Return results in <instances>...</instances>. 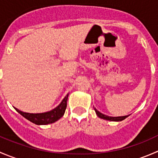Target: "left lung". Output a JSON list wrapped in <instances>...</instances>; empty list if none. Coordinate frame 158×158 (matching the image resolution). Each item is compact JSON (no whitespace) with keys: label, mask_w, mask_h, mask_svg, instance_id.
<instances>
[{"label":"left lung","mask_w":158,"mask_h":158,"mask_svg":"<svg viewBox=\"0 0 158 158\" xmlns=\"http://www.w3.org/2000/svg\"><path fill=\"white\" fill-rule=\"evenodd\" d=\"M94 110L95 111V113H96L97 115L100 118L102 119H106V120L108 121H112V122H121V121L124 120V119L126 118L127 117H128V115H125V116H118V117H111V116H108L106 115V114H102V113L99 112L95 108H94Z\"/></svg>","instance_id":"1"}]
</instances>
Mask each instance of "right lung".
Listing matches in <instances>:
<instances>
[{
	"label": "right lung",
	"instance_id": "1",
	"mask_svg": "<svg viewBox=\"0 0 158 158\" xmlns=\"http://www.w3.org/2000/svg\"><path fill=\"white\" fill-rule=\"evenodd\" d=\"M68 96H69V94L66 95V97L63 98V101L57 107H56L55 109L51 110V111H47V112L33 114V113L23 112V111H20L16 108H14V109H16L17 112L20 113L22 116H23L25 118H27L33 123L36 124V125H48V124L54 123L63 117L65 111H66V106H67Z\"/></svg>",
	"mask_w": 158,
	"mask_h": 158
}]
</instances>
